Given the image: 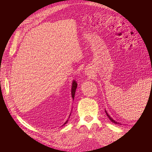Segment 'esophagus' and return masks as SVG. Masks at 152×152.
I'll list each match as a JSON object with an SVG mask.
<instances>
[{
  "label": "esophagus",
  "instance_id": "obj_1",
  "mask_svg": "<svg viewBox=\"0 0 152 152\" xmlns=\"http://www.w3.org/2000/svg\"><path fill=\"white\" fill-rule=\"evenodd\" d=\"M89 71H85V74L86 75H89Z\"/></svg>",
  "mask_w": 152,
  "mask_h": 152
}]
</instances>
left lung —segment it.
<instances>
[{"mask_svg":"<svg viewBox=\"0 0 152 152\" xmlns=\"http://www.w3.org/2000/svg\"><path fill=\"white\" fill-rule=\"evenodd\" d=\"M105 112H106V115H107L108 118H109V119H110V121H112V122H113V123L116 124H119V123H118V122H116V121H114V119H113V118H111V116H110L109 114H108L107 111H106V110H105Z\"/></svg>","mask_w":152,"mask_h":152,"instance_id":"8db88e82","label":"left lung"}]
</instances>
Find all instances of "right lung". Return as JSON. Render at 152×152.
<instances>
[{
  "label": "right lung",
  "instance_id": "obj_1",
  "mask_svg": "<svg viewBox=\"0 0 152 152\" xmlns=\"http://www.w3.org/2000/svg\"><path fill=\"white\" fill-rule=\"evenodd\" d=\"M76 88H77V83H76V81H75V80H73V82H72V86H71V97H72L73 100H74V97H75V93H76ZM71 115V114H70ZM68 121H69V119L66 121L65 123L64 124L62 125V126H64V124H66V123H67Z\"/></svg>",
  "mask_w": 152,
  "mask_h": 152
}]
</instances>
